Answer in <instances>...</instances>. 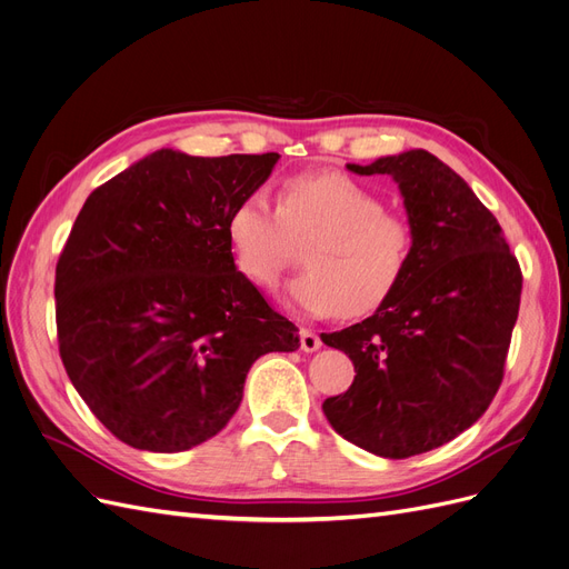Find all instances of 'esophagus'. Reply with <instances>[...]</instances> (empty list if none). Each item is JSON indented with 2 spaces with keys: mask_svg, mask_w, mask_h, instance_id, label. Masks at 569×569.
I'll return each mask as SVG.
<instances>
[{
  "mask_svg": "<svg viewBox=\"0 0 569 569\" xmlns=\"http://www.w3.org/2000/svg\"><path fill=\"white\" fill-rule=\"evenodd\" d=\"M300 347L305 352H317L321 347V338L315 331H309V328H302V331H300Z\"/></svg>",
  "mask_w": 569,
  "mask_h": 569,
  "instance_id": "obj_1",
  "label": "esophagus"
}]
</instances>
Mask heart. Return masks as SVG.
Returning a JSON list of instances; mask_svg holds the SVG:
<instances>
[{
    "label": "heart",
    "instance_id": "1",
    "mask_svg": "<svg viewBox=\"0 0 569 569\" xmlns=\"http://www.w3.org/2000/svg\"><path fill=\"white\" fill-rule=\"evenodd\" d=\"M227 238L236 269L260 288L279 281L296 243H309L288 300L315 317L373 315L405 283L416 254L409 219L338 174L290 179L281 203L267 189L248 191L227 217Z\"/></svg>",
    "mask_w": 569,
    "mask_h": 569
}]
</instances>
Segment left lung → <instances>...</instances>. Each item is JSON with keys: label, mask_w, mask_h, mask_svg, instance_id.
Listing matches in <instances>:
<instances>
[{"label": "left lung", "mask_w": 569, "mask_h": 569, "mask_svg": "<svg viewBox=\"0 0 569 569\" xmlns=\"http://www.w3.org/2000/svg\"><path fill=\"white\" fill-rule=\"evenodd\" d=\"M392 177L416 231L405 283L373 317L328 347L355 363L350 390L323 401L347 442L382 458H409L468 430L503 380L522 271L501 224L466 181L423 149L347 164Z\"/></svg>", "instance_id": "8db88e82"}]
</instances>
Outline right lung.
I'll return each instance as SVG.
<instances>
[{"label":"right lung","instance_id":"obj_1","mask_svg":"<svg viewBox=\"0 0 569 569\" xmlns=\"http://www.w3.org/2000/svg\"><path fill=\"white\" fill-rule=\"evenodd\" d=\"M279 153L160 149L84 200L57 264L66 373L120 442L187 451L222 430L267 352L300 347L233 264L227 217Z\"/></svg>","mask_w":569,"mask_h":569}]
</instances>
